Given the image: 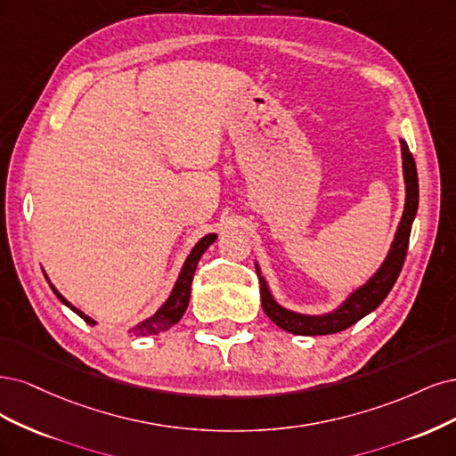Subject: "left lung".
Masks as SVG:
<instances>
[{
  "label": "left lung",
  "mask_w": 456,
  "mask_h": 456,
  "mask_svg": "<svg viewBox=\"0 0 456 456\" xmlns=\"http://www.w3.org/2000/svg\"><path fill=\"white\" fill-rule=\"evenodd\" d=\"M402 143V159H403V180H405V207H403V216L402 222L398 225V231H395L394 242L390 246V252L387 259L383 261V265L379 267V271L367 281L363 286L354 289L350 296L335 308L331 313L326 314H299L284 308L282 305H278L273 297V293L265 282V278L261 276V271L256 263V271L259 276V289H261V306L265 314L274 322L278 328H282L288 333L293 335H330L343 331L350 328L352 324H356L358 320L370 314L371 311L387 299L390 293L392 286L398 281V276L402 273L403 261L407 256V248H409V234H411V225H413V219L417 216L419 208V175H417V165L415 159L411 155L405 140H400Z\"/></svg>",
  "instance_id": "1"
}]
</instances>
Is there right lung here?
<instances>
[{"instance_id": "right-lung-1", "label": "right lung", "mask_w": 456, "mask_h": 456, "mask_svg": "<svg viewBox=\"0 0 456 456\" xmlns=\"http://www.w3.org/2000/svg\"><path fill=\"white\" fill-rule=\"evenodd\" d=\"M216 239H217V234L212 232V234H207V237H202V239L195 244V248L191 249V254L187 256V259H185V263H183V267H182V271H180L178 281H175V284H174V288H172V291H170L168 299L165 301V305L160 306L153 316L145 318L143 322H140L138 326L130 328V330H128L130 335H134V337L157 335V333H160V331L170 330L174 324H178L180 318H182L183 313H185L187 305H189L191 282H193V276H195V271H197V265H199V259H200V256H202L204 252H207L208 246H210ZM45 278H47V276H45ZM47 282H49V278H47ZM51 289L56 293L58 299H61L66 306H69L73 313L79 314V316L86 322V324H89V326H94V324H96V322H94L93 318H89L85 313H81L79 308H76L66 297H62V293H58V289H56L53 284H51Z\"/></svg>"}]
</instances>
